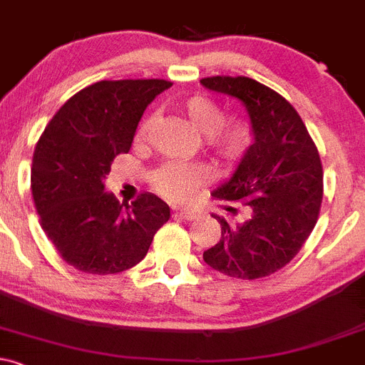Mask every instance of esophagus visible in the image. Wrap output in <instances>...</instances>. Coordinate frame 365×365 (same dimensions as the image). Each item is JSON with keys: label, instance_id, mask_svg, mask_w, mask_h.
<instances>
[{"label": "esophagus", "instance_id": "1", "mask_svg": "<svg viewBox=\"0 0 365 365\" xmlns=\"http://www.w3.org/2000/svg\"><path fill=\"white\" fill-rule=\"evenodd\" d=\"M200 210L197 209H190V207H184V209H179L178 210V215H181L182 219H187V221H191V219H197L200 217Z\"/></svg>", "mask_w": 365, "mask_h": 365}]
</instances>
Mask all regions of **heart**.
<instances>
[{"mask_svg": "<svg viewBox=\"0 0 365 365\" xmlns=\"http://www.w3.org/2000/svg\"><path fill=\"white\" fill-rule=\"evenodd\" d=\"M181 109L187 120L202 132L209 150L222 162H235L242 158L252 143V130L244 120H222V109L215 101L207 96H191L181 103ZM153 123V116H148L140 123L137 139L144 140ZM209 179V172L202 165L168 162L156 168L151 175L153 186L170 200H186L197 193L198 187Z\"/></svg>", "mask_w": 365, "mask_h": 365, "instance_id": "obj_1", "label": "heart"}]
</instances>
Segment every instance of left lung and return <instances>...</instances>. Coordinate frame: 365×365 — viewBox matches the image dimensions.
Masks as SVG:
<instances>
[{
  "label": "left lung",
  "instance_id": "left-lung-1",
  "mask_svg": "<svg viewBox=\"0 0 365 365\" xmlns=\"http://www.w3.org/2000/svg\"><path fill=\"white\" fill-rule=\"evenodd\" d=\"M200 83L240 101L254 135L230 181L212 193L244 205L247 219L230 225L214 215L221 238L203 261L242 280L268 277L291 262L317 225L324 195L319 150L296 109L275 90L245 76H210Z\"/></svg>",
  "mask_w": 365,
  "mask_h": 365
}]
</instances>
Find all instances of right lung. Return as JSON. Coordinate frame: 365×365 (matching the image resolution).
Listing matches in <instances>:
<instances>
[{"instance_id": "add662e5", "label": "right lung", "mask_w": 365, "mask_h": 365, "mask_svg": "<svg viewBox=\"0 0 365 365\" xmlns=\"http://www.w3.org/2000/svg\"><path fill=\"white\" fill-rule=\"evenodd\" d=\"M165 80L97 81L74 93L46 125L31 167L41 228L68 264L92 275L125 272L144 259L170 217L162 198L128 205L104 190L111 163L128 153L148 104Z\"/></svg>"}]
</instances>
